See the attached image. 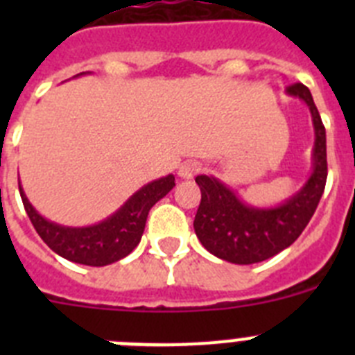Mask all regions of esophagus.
Returning <instances> with one entry per match:
<instances>
[{
	"label": "esophagus",
	"instance_id": "obj_1",
	"mask_svg": "<svg viewBox=\"0 0 355 355\" xmlns=\"http://www.w3.org/2000/svg\"><path fill=\"white\" fill-rule=\"evenodd\" d=\"M200 172V163L199 162H184L180 167L178 174L181 180H192L193 175Z\"/></svg>",
	"mask_w": 355,
	"mask_h": 355
}]
</instances>
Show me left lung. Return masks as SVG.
<instances>
[{"mask_svg":"<svg viewBox=\"0 0 355 355\" xmlns=\"http://www.w3.org/2000/svg\"><path fill=\"white\" fill-rule=\"evenodd\" d=\"M286 96L297 97L309 108L315 130L311 175L300 190L275 206H254L241 200L233 188L215 175H197L200 205L193 229L206 250L234 265H252L272 258L300 236L324 193L327 181L325 128L306 85L295 83Z\"/></svg>","mask_w":355,"mask_h":355,"instance_id":"obj_1","label":"left lung"}]
</instances>
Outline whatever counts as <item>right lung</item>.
<instances>
[{
  "label": "right lung",
  "mask_w": 355,
  "mask_h": 355,
  "mask_svg": "<svg viewBox=\"0 0 355 355\" xmlns=\"http://www.w3.org/2000/svg\"><path fill=\"white\" fill-rule=\"evenodd\" d=\"M81 74L85 72H80L76 76ZM174 187L175 178L172 174L150 181L137 190L117 211L106 216L105 220L83 227H71V225L56 224L40 215L31 206L23 190V184L19 181V192L24 209L39 236L62 258L89 266L112 265L119 259L126 258L140 243L149 209Z\"/></svg>",
  "instance_id": "obj_1"
}]
</instances>
